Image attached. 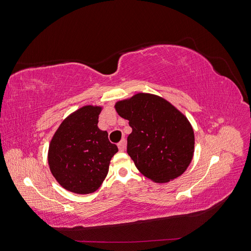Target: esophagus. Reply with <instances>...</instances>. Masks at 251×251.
<instances>
[{
    "label": "esophagus",
    "mask_w": 251,
    "mask_h": 251,
    "mask_svg": "<svg viewBox=\"0 0 251 251\" xmlns=\"http://www.w3.org/2000/svg\"><path fill=\"white\" fill-rule=\"evenodd\" d=\"M126 139H123L119 143H118V149L120 151H124L126 150Z\"/></svg>",
    "instance_id": "obj_1"
}]
</instances>
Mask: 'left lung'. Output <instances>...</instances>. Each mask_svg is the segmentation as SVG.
<instances>
[{"label":"left lung","mask_w":251,"mask_h":251,"mask_svg":"<svg viewBox=\"0 0 251 251\" xmlns=\"http://www.w3.org/2000/svg\"><path fill=\"white\" fill-rule=\"evenodd\" d=\"M115 109L132 127L126 151L143 176L164 183L186 171L194 156L195 135L178 109L149 93L117 101Z\"/></svg>","instance_id":"8db88e82"}]
</instances>
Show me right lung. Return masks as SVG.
<instances>
[{
	"mask_svg": "<svg viewBox=\"0 0 251 251\" xmlns=\"http://www.w3.org/2000/svg\"><path fill=\"white\" fill-rule=\"evenodd\" d=\"M101 107L85 105L68 116L49 144L48 163L53 177L65 189L91 194L107 177L112 157L118 148L108 132L97 126Z\"/></svg>",
	"mask_w": 251,
	"mask_h": 251,
	"instance_id": "add662e5",
	"label": "right lung"
}]
</instances>
